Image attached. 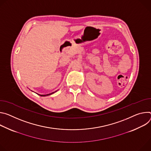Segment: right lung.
<instances>
[{"mask_svg": "<svg viewBox=\"0 0 151 151\" xmlns=\"http://www.w3.org/2000/svg\"><path fill=\"white\" fill-rule=\"evenodd\" d=\"M56 91H55V92H52V93H49V94H46V95H40V94H38V93H37L38 95H40V96H48V95H52V94H53V93H55V92H56Z\"/></svg>", "mask_w": 151, "mask_h": 151, "instance_id": "right-lung-1", "label": "right lung"}]
</instances>
